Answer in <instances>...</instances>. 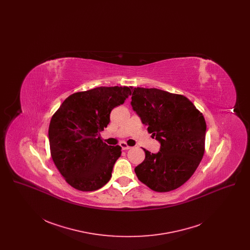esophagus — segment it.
I'll list each match as a JSON object with an SVG mask.
<instances>
[{"instance_id":"34e87169","label":"esophagus","mask_w":250,"mask_h":250,"mask_svg":"<svg viewBox=\"0 0 250 250\" xmlns=\"http://www.w3.org/2000/svg\"><path fill=\"white\" fill-rule=\"evenodd\" d=\"M120 146L122 147V149H123V150H128V149H130L131 148L130 146H128L126 143H124V142L120 143Z\"/></svg>"}]
</instances>
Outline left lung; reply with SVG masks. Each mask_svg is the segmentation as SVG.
I'll return each instance as SVG.
<instances>
[{
	"instance_id": "8db88e82",
	"label": "left lung",
	"mask_w": 250,
	"mask_h": 250,
	"mask_svg": "<svg viewBox=\"0 0 250 250\" xmlns=\"http://www.w3.org/2000/svg\"><path fill=\"white\" fill-rule=\"evenodd\" d=\"M131 90L133 110L160 143L156 154L144 150L145 159L135 167V172L152 190L176 189L190 178L202 159L204 117L184 95L155 88Z\"/></svg>"
}]
</instances>
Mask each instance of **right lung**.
Segmentation results:
<instances>
[{"instance_id": "obj_1", "label": "right lung", "mask_w": 250, "mask_h": 250, "mask_svg": "<svg viewBox=\"0 0 250 250\" xmlns=\"http://www.w3.org/2000/svg\"><path fill=\"white\" fill-rule=\"evenodd\" d=\"M131 95L128 87H97L69 95L52 116L48 140L52 160L65 181L78 190L105 186L122 148L101 141L110 111Z\"/></svg>"}]
</instances>
